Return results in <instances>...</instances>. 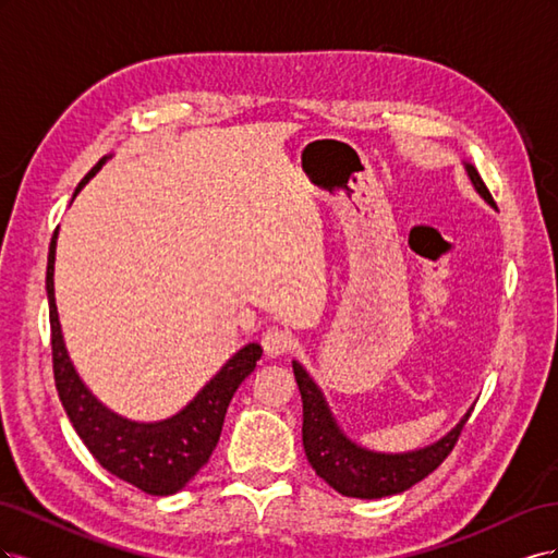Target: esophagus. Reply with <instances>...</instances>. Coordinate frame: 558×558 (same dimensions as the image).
I'll use <instances>...</instances> for the list:
<instances>
[{"label": "esophagus", "mask_w": 558, "mask_h": 558, "mask_svg": "<svg viewBox=\"0 0 558 558\" xmlns=\"http://www.w3.org/2000/svg\"><path fill=\"white\" fill-rule=\"evenodd\" d=\"M291 347H293L291 332L272 328V330H267V332L263 335V349H265L267 356H272V359L283 356V353L291 351Z\"/></svg>", "instance_id": "1"}]
</instances>
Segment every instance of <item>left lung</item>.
I'll return each instance as SVG.
<instances>
[{"label":"left lung","mask_w":558,"mask_h":558,"mask_svg":"<svg viewBox=\"0 0 558 558\" xmlns=\"http://www.w3.org/2000/svg\"><path fill=\"white\" fill-rule=\"evenodd\" d=\"M465 172L475 191L488 205L496 207L492 193H488L475 167L465 162ZM293 375L302 396V445H305L307 461L320 480H326L337 494L349 498L396 496L428 477L447 459L472 412L470 408L445 437L424 449L404 453L369 451L351 442L342 428L337 426L324 393L298 361H293Z\"/></svg>","instance_id":"obj_1"}]
</instances>
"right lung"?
Listing matches in <instances>:
<instances>
[{
  "instance_id": "obj_1",
  "label": "right lung",
  "mask_w": 558,
  "mask_h": 558,
  "mask_svg": "<svg viewBox=\"0 0 558 558\" xmlns=\"http://www.w3.org/2000/svg\"><path fill=\"white\" fill-rule=\"evenodd\" d=\"M105 162L107 156L83 177V181L76 185L74 197ZM56 244L58 228L48 246L46 293L50 312V347H53V375L62 408L83 445L111 475L142 488L144 494L172 496L181 492L197 475L199 468L209 461L223 430L228 404L240 384L260 361L263 349L256 342L242 347L202 386V391L170 418L142 424V421L118 416L88 391V386L81 381L70 361V353H66L56 307Z\"/></svg>"
}]
</instances>
